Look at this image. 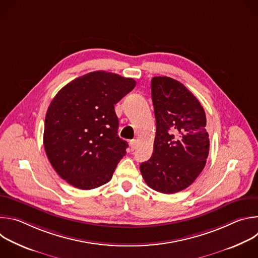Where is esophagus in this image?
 Instances as JSON below:
<instances>
[{"label": "esophagus", "mask_w": 258, "mask_h": 258, "mask_svg": "<svg viewBox=\"0 0 258 258\" xmlns=\"http://www.w3.org/2000/svg\"><path fill=\"white\" fill-rule=\"evenodd\" d=\"M130 145H131L132 151H134V150L136 149V147H137V140H132V141H130Z\"/></svg>", "instance_id": "1"}]
</instances>
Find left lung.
<instances>
[{"label": "left lung", "mask_w": 258, "mask_h": 258, "mask_svg": "<svg viewBox=\"0 0 258 258\" xmlns=\"http://www.w3.org/2000/svg\"><path fill=\"white\" fill-rule=\"evenodd\" d=\"M151 92L156 119L154 150L140 170L151 189L173 194L192 185L206 164V115L198 99L171 78H153Z\"/></svg>", "instance_id": "obj_1"}]
</instances>
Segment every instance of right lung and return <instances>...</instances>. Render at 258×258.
Masks as SVG:
<instances>
[{"mask_svg":"<svg viewBox=\"0 0 258 258\" xmlns=\"http://www.w3.org/2000/svg\"><path fill=\"white\" fill-rule=\"evenodd\" d=\"M135 87L133 79L99 70L73 80L54 97L46 114L44 147L69 185L91 190L111 179L128 146L117 135L114 105Z\"/></svg>","mask_w":258,"mask_h":258,"instance_id":"right-lung-1","label":"right lung"}]
</instances>
